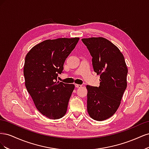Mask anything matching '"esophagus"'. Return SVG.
<instances>
[{"instance_id":"34e87169","label":"esophagus","mask_w":149,"mask_h":149,"mask_svg":"<svg viewBox=\"0 0 149 149\" xmlns=\"http://www.w3.org/2000/svg\"><path fill=\"white\" fill-rule=\"evenodd\" d=\"M75 87H76V88H81V87H82V85H81V84H75Z\"/></svg>"}]
</instances>
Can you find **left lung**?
I'll use <instances>...</instances> for the list:
<instances>
[{
    "label": "left lung",
    "instance_id": "obj_1",
    "mask_svg": "<svg viewBox=\"0 0 149 149\" xmlns=\"http://www.w3.org/2000/svg\"><path fill=\"white\" fill-rule=\"evenodd\" d=\"M92 56L94 72L100 75V86H86L87 109L91 118L101 121L119 108L127 88V67L119 49L102 37L82 38Z\"/></svg>",
    "mask_w": 149,
    "mask_h": 149
}]
</instances>
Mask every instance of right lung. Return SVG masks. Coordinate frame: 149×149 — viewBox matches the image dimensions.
Wrapping results in <instances>:
<instances>
[{
    "mask_svg": "<svg viewBox=\"0 0 149 149\" xmlns=\"http://www.w3.org/2000/svg\"><path fill=\"white\" fill-rule=\"evenodd\" d=\"M79 38L47 40L26 54L24 67L25 84L40 112L51 119L64 116L74 89L73 84L57 81L65 60Z\"/></svg>",
    "mask_w": 149,
    "mask_h": 149,
    "instance_id": "1",
    "label": "right lung"
}]
</instances>
